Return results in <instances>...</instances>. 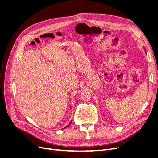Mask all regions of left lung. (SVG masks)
<instances>
[{"instance_id":"obj_1","label":"left lung","mask_w":158,"mask_h":158,"mask_svg":"<svg viewBox=\"0 0 158 158\" xmlns=\"http://www.w3.org/2000/svg\"><path fill=\"white\" fill-rule=\"evenodd\" d=\"M144 51H145V52H146V50H145V49H144Z\"/></svg>"}]
</instances>
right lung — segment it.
<instances>
[{"mask_svg": "<svg viewBox=\"0 0 158 158\" xmlns=\"http://www.w3.org/2000/svg\"><path fill=\"white\" fill-rule=\"evenodd\" d=\"M71 122H72V121H70V123H69V125H67V126H66V127H64V128H66V127H69V125H70V124H71Z\"/></svg>", "mask_w": 158, "mask_h": 158, "instance_id": "right-lung-1", "label": "right lung"}]
</instances>
